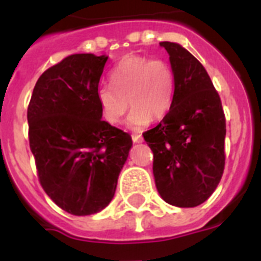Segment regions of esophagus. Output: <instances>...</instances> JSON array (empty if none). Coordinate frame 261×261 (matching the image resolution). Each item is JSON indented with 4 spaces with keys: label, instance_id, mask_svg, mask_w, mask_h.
Wrapping results in <instances>:
<instances>
[{
    "label": "esophagus",
    "instance_id": "obj_1",
    "mask_svg": "<svg viewBox=\"0 0 261 261\" xmlns=\"http://www.w3.org/2000/svg\"><path fill=\"white\" fill-rule=\"evenodd\" d=\"M133 142H142L141 135H132Z\"/></svg>",
    "mask_w": 261,
    "mask_h": 261
}]
</instances>
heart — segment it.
Returning <instances> with one entry per match:
<instances>
[{
  "label": "heart",
  "mask_w": 261,
  "mask_h": 261,
  "mask_svg": "<svg viewBox=\"0 0 261 261\" xmlns=\"http://www.w3.org/2000/svg\"><path fill=\"white\" fill-rule=\"evenodd\" d=\"M110 80L112 85L96 89V100L111 125L121 123L129 103L128 125L135 130L165 117L174 103L175 77L165 60L130 55L112 69Z\"/></svg>",
  "instance_id": "b5f03b06"
}]
</instances>
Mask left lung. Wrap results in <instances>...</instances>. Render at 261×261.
<instances>
[{"instance_id":"left-lung-1","label":"left lung","mask_w":261,"mask_h":261,"mask_svg":"<svg viewBox=\"0 0 261 261\" xmlns=\"http://www.w3.org/2000/svg\"><path fill=\"white\" fill-rule=\"evenodd\" d=\"M159 44L170 55L174 103L144 138L153 151V174L161 197L179 208H193L209 199L222 177L225 114L201 62L176 43Z\"/></svg>"}]
</instances>
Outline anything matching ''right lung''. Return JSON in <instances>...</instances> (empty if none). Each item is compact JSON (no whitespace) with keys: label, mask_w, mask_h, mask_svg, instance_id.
I'll return each mask as SVG.
<instances>
[{"label":"right lung","mask_w":261,"mask_h":261,"mask_svg":"<svg viewBox=\"0 0 261 261\" xmlns=\"http://www.w3.org/2000/svg\"><path fill=\"white\" fill-rule=\"evenodd\" d=\"M107 56L75 53L39 77L29 110V140L39 181L74 216L103 211L114 199L132 138L102 120L96 89Z\"/></svg>","instance_id":"add662e5"}]
</instances>
